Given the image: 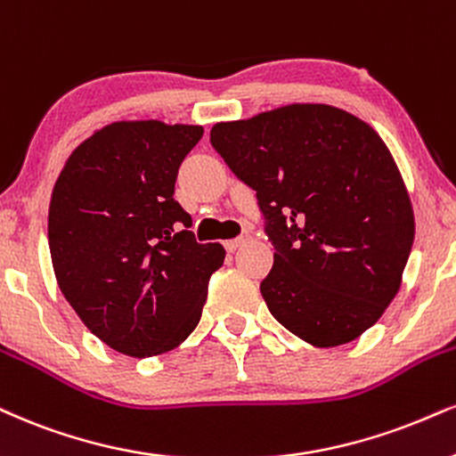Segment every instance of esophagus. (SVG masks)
Here are the masks:
<instances>
[{"mask_svg":"<svg viewBox=\"0 0 456 456\" xmlns=\"http://www.w3.org/2000/svg\"><path fill=\"white\" fill-rule=\"evenodd\" d=\"M247 240H249V237H247V234H245V237H240V239L226 240V243H224V247H226V249L230 251V254H232V251H237L239 247H243V245L247 243Z\"/></svg>","mask_w":456,"mask_h":456,"instance_id":"esophagus-1","label":"esophagus"}]
</instances>
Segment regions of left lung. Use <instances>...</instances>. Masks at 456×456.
Returning a JSON list of instances; mask_svg holds the SVG:
<instances>
[{"instance_id":"8db88e82","label":"left lung","mask_w":456,"mask_h":456,"mask_svg":"<svg viewBox=\"0 0 456 456\" xmlns=\"http://www.w3.org/2000/svg\"><path fill=\"white\" fill-rule=\"evenodd\" d=\"M211 143L268 222L274 264L260 291L273 317L319 348L372 328L414 240L412 202L379 133L334 105L291 103L217 122Z\"/></svg>"}]
</instances>
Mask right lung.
<instances>
[{"label": "right lung", "mask_w": 456, "mask_h": 456, "mask_svg": "<svg viewBox=\"0 0 456 456\" xmlns=\"http://www.w3.org/2000/svg\"><path fill=\"white\" fill-rule=\"evenodd\" d=\"M199 125L118 120L63 165L48 209L56 283L82 323L128 357L173 351L199 325L219 243H196L173 199Z\"/></svg>", "instance_id": "1"}]
</instances>
